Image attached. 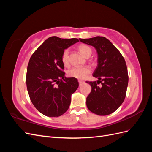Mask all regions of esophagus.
Masks as SVG:
<instances>
[{"label":"esophagus","mask_w":152,"mask_h":152,"mask_svg":"<svg viewBox=\"0 0 152 152\" xmlns=\"http://www.w3.org/2000/svg\"><path fill=\"white\" fill-rule=\"evenodd\" d=\"M84 82L83 80H79V84H80V85H81V84H83Z\"/></svg>","instance_id":"obj_1"}]
</instances>
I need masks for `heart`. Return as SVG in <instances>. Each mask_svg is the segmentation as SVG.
<instances>
[{
  "label": "heart",
  "instance_id": "obj_1",
  "mask_svg": "<svg viewBox=\"0 0 152 152\" xmlns=\"http://www.w3.org/2000/svg\"><path fill=\"white\" fill-rule=\"evenodd\" d=\"M79 50L80 53L85 58L90 56L92 53L91 49L86 45H80L79 47ZM62 63L64 65H68L69 61V50L66 49L64 50L61 57ZM91 72V69L89 66L85 67H73L69 70L67 74L69 77L75 78L77 79H84L88 76Z\"/></svg>",
  "mask_w": 152,
  "mask_h": 152
}]
</instances>
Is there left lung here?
<instances>
[{
    "mask_svg": "<svg viewBox=\"0 0 152 152\" xmlns=\"http://www.w3.org/2000/svg\"><path fill=\"white\" fill-rule=\"evenodd\" d=\"M81 42L93 46L98 53V66L93 77L96 82H86L91 92L86 98L87 108L98 115H107L120 107L126 98L128 73L125 59L119 50L104 37L79 39ZM101 82L102 86H97Z\"/></svg>",
    "mask_w": 152,
    "mask_h": 152,
    "instance_id": "left-lung-1",
    "label": "left lung"
}]
</instances>
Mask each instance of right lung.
<instances>
[{
	"label": "right lung",
	"mask_w": 152,
	"mask_h": 152,
	"mask_svg": "<svg viewBox=\"0 0 152 152\" xmlns=\"http://www.w3.org/2000/svg\"><path fill=\"white\" fill-rule=\"evenodd\" d=\"M79 40L50 37L31 55L27 67L26 87L31 103L45 116L62 115L72 94L79 86L75 78H66L61 57L65 49Z\"/></svg>",
	"instance_id": "add662e5"
}]
</instances>
